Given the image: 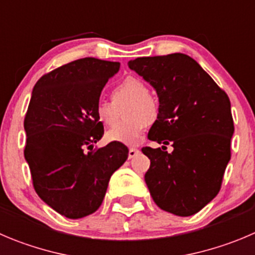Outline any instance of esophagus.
I'll return each mask as SVG.
<instances>
[{
    "label": "esophagus",
    "mask_w": 255,
    "mask_h": 255,
    "mask_svg": "<svg viewBox=\"0 0 255 255\" xmlns=\"http://www.w3.org/2000/svg\"><path fill=\"white\" fill-rule=\"evenodd\" d=\"M139 150L137 149H134V147H130L129 149V159H132V157L136 156L137 154H139Z\"/></svg>",
    "instance_id": "1"
}]
</instances>
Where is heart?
Instances as JSON below:
<instances>
[{
	"label": "heart",
	"mask_w": 255,
	"mask_h": 255,
	"mask_svg": "<svg viewBox=\"0 0 255 255\" xmlns=\"http://www.w3.org/2000/svg\"><path fill=\"white\" fill-rule=\"evenodd\" d=\"M111 101H99L95 106L96 120L106 128H113L120 119L124 109L123 124L106 134V140L124 145H137L145 130V124H152L159 115L157 103L149 95V87L136 76H128L114 87Z\"/></svg>",
	"instance_id": "heart-1"
}]
</instances>
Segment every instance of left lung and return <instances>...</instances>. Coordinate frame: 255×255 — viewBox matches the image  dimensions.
Segmentation results:
<instances>
[{
    "label": "left lung",
    "mask_w": 255,
    "mask_h": 255,
    "mask_svg": "<svg viewBox=\"0 0 255 255\" xmlns=\"http://www.w3.org/2000/svg\"><path fill=\"white\" fill-rule=\"evenodd\" d=\"M128 65L159 98V115L147 137L162 146L141 149L150 159L145 183L160 209L190 217L222 186L234 132L229 98L184 53L137 57ZM169 143L174 150L164 152Z\"/></svg>",
    "instance_id": "1"
}]
</instances>
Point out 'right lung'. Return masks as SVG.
<instances>
[{
	"label": "right lung",
	"instance_id": "obj_1",
	"mask_svg": "<svg viewBox=\"0 0 255 255\" xmlns=\"http://www.w3.org/2000/svg\"><path fill=\"white\" fill-rule=\"evenodd\" d=\"M119 69V62L85 57L43 75L32 90L25 159L37 195L70 219L100 208L111 175L129 155L118 142L94 149L104 135L95 106Z\"/></svg>",
	"mask_w": 255,
	"mask_h": 255
}]
</instances>
